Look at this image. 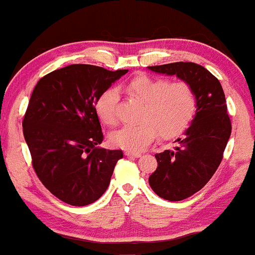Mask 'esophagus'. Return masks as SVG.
<instances>
[{
	"label": "esophagus",
	"mask_w": 255,
	"mask_h": 255,
	"mask_svg": "<svg viewBox=\"0 0 255 255\" xmlns=\"http://www.w3.org/2000/svg\"><path fill=\"white\" fill-rule=\"evenodd\" d=\"M125 154L126 156H128V157H141V152H135V151H126L125 152Z\"/></svg>",
	"instance_id": "1"
}]
</instances>
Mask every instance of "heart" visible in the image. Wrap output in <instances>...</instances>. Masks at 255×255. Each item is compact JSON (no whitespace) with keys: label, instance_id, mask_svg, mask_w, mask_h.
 Returning <instances> with one entry per match:
<instances>
[{"label":"heart","instance_id":"b5f03b06","mask_svg":"<svg viewBox=\"0 0 255 255\" xmlns=\"http://www.w3.org/2000/svg\"><path fill=\"white\" fill-rule=\"evenodd\" d=\"M126 91L144 103L136 126H127L114 131L110 142L115 147L141 151L157 134L164 140L180 135L187 129L197 111V93L186 81L171 83L169 79L137 75L126 84ZM116 90L108 89L97 98L95 110L105 126L118 122Z\"/></svg>","mask_w":255,"mask_h":255}]
</instances>
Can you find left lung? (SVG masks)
<instances>
[{"label":"left lung","mask_w":255,"mask_h":255,"mask_svg":"<svg viewBox=\"0 0 255 255\" xmlns=\"http://www.w3.org/2000/svg\"><path fill=\"white\" fill-rule=\"evenodd\" d=\"M159 74L176 75L197 93V111L174 150L154 154L158 166L148 177L152 191L169 201H180L200 191L223 159L231 122L222 85L203 66L175 62L147 67Z\"/></svg>","instance_id":"obj_1"}]
</instances>
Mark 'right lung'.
I'll use <instances>...</instances> for the list:
<instances>
[{
	"label": "right lung",
	"instance_id": "add662e5",
	"mask_svg": "<svg viewBox=\"0 0 255 255\" xmlns=\"http://www.w3.org/2000/svg\"><path fill=\"white\" fill-rule=\"evenodd\" d=\"M128 69L71 64L38 81L22 121L32 165L51 194L73 206L98 200L121 150L97 147L103 131L95 103Z\"/></svg>",
	"mask_w": 255,
	"mask_h": 255
}]
</instances>
